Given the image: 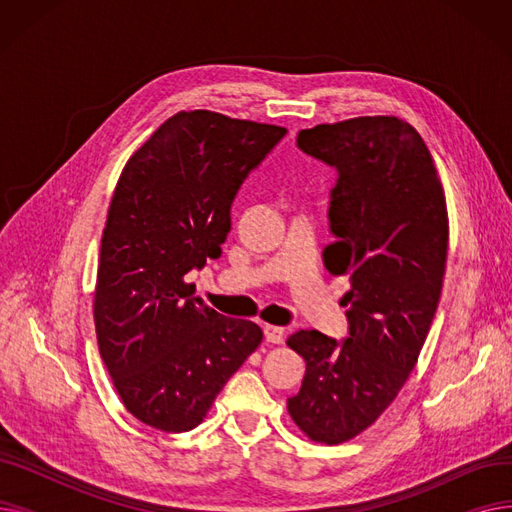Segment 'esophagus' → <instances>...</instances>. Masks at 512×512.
I'll return each mask as SVG.
<instances>
[{"label": "esophagus", "instance_id": "esophagus-1", "mask_svg": "<svg viewBox=\"0 0 512 512\" xmlns=\"http://www.w3.org/2000/svg\"><path fill=\"white\" fill-rule=\"evenodd\" d=\"M263 334H265V340L270 342V344H282V342H284V328L265 326V328H263Z\"/></svg>", "mask_w": 512, "mask_h": 512}]
</instances>
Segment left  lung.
Returning a JSON list of instances; mask_svg holds the SVG:
<instances>
[{
    "label": "left lung",
    "mask_w": 512,
    "mask_h": 512,
    "mask_svg": "<svg viewBox=\"0 0 512 512\" xmlns=\"http://www.w3.org/2000/svg\"><path fill=\"white\" fill-rule=\"evenodd\" d=\"M297 145L338 170L324 265L351 290L346 340H286L307 363L288 413L309 440L342 444L378 421L419 359L444 284L446 197L421 134L396 116L317 124Z\"/></svg>",
    "instance_id": "left-lung-1"
}]
</instances>
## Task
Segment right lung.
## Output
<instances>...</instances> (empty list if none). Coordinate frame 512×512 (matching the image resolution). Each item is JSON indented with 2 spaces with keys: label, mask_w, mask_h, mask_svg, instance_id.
<instances>
[{
  "label": "right lung",
  "mask_w": 512,
  "mask_h": 512,
  "mask_svg": "<svg viewBox=\"0 0 512 512\" xmlns=\"http://www.w3.org/2000/svg\"><path fill=\"white\" fill-rule=\"evenodd\" d=\"M286 128L178 112L130 155L107 209L93 317L126 411L188 432L263 340L257 324L197 305L184 276L218 259L230 205Z\"/></svg>",
  "instance_id": "obj_1"
}]
</instances>
